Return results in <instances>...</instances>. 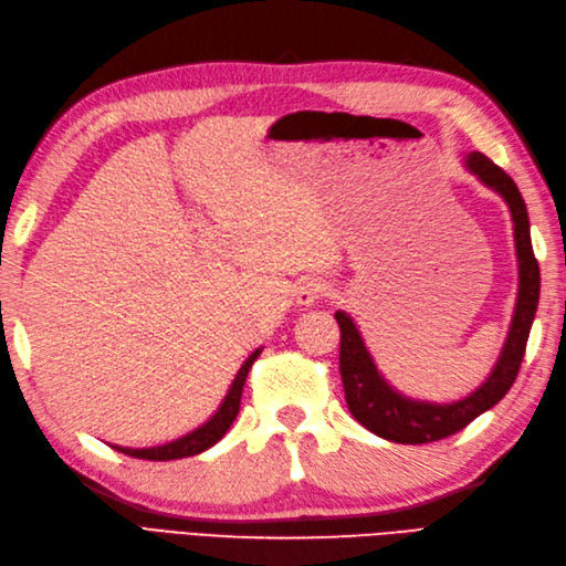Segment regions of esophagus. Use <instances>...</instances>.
Here are the masks:
<instances>
[{
	"label": "esophagus",
	"instance_id": "esophagus-1",
	"mask_svg": "<svg viewBox=\"0 0 566 566\" xmlns=\"http://www.w3.org/2000/svg\"><path fill=\"white\" fill-rule=\"evenodd\" d=\"M326 284L322 282V280H305L303 284H301V289H298V303L303 305V307H310V305H315L322 296H326Z\"/></svg>",
	"mask_w": 566,
	"mask_h": 566
}]
</instances>
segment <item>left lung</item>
<instances>
[{"label": "left lung", "instance_id": "8db88e82", "mask_svg": "<svg viewBox=\"0 0 566 566\" xmlns=\"http://www.w3.org/2000/svg\"><path fill=\"white\" fill-rule=\"evenodd\" d=\"M464 165L471 175H475L488 188H492L494 193L504 198L511 209L520 270L513 322L504 349L499 354V361L494 364L490 378L483 385L462 401L429 403L408 399L401 391H396L382 378L378 366H375L361 340L357 324H354L345 312H336V322L340 326V378L345 387L347 408L354 415V420L391 443L420 446L441 441V438L462 431L478 415H483L485 410H490L504 399L517 378L522 357H525L532 322L536 315L541 272L532 249L527 205L522 200L515 181L488 156L473 151L467 156Z\"/></svg>", "mask_w": 566, "mask_h": 566}]
</instances>
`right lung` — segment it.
<instances>
[{"label": "right lung", "mask_w": 566, "mask_h": 566, "mask_svg": "<svg viewBox=\"0 0 566 566\" xmlns=\"http://www.w3.org/2000/svg\"><path fill=\"white\" fill-rule=\"evenodd\" d=\"M261 349L251 352L249 359L242 364V368L238 370L233 385H230L228 394L223 403L219 406V410L209 417V420L198 427L196 431L186 433L181 438H177V441L172 443H165V446H158V448H120V446H112L114 450L123 452V454H130V457H137V459H149V462H170V459H181V457H193V454H200L205 452L207 448H212L214 443H219L223 433L230 429V424L235 422V417L240 412V399H242V387H244V380H247V373L251 368V364H254L259 359Z\"/></svg>", "instance_id": "1"}]
</instances>
